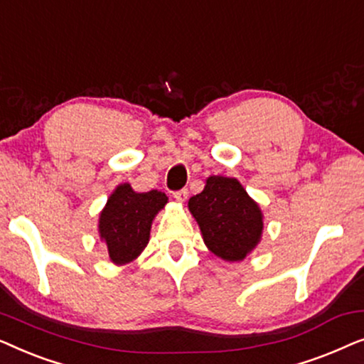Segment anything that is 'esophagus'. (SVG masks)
<instances>
[{
    "instance_id": "1",
    "label": "esophagus",
    "mask_w": 364,
    "mask_h": 364,
    "mask_svg": "<svg viewBox=\"0 0 364 364\" xmlns=\"http://www.w3.org/2000/svg\"><path fill=\"white\" fill-rule=\"evenodd\" d=\"M173 198H176V200L178 202V203H183L188 198V192H187V188H182V191H177V192H173Z\"/></svg>"
}]
</instances>
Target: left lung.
Wrapping results in <instances>:
<instances>
[{
    "instance_id": "1",
    "label": "left lung",
    "mask_w": 364,
    "mask_h": 364,
    "mask_svg": "<svg viewBox=\"0 0 364 364\" xmlns=\"http://www.w3.org/2000/svg\"><path fill=\"white\" fill-rule=\"evenodd\" d=\"M188 210L198 223L203 243L225 262H242L262 240L263 213L237 178L210 176Z\"/></svg>"
}]
</instances>
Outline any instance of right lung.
<instances>
[{"label": "right lung", "instance_id": "1", "mask_svg": "<svg viewBox=\"0 0 364 364\" xmlns=\"http://www.w3.org/2000/svg\"><path fill=\"white\" fill-rule=\"evenodd\" d=\"M168 202L159 191L136 192L131 183H119L99 213L97 230L114 265H127L147 247L152 222Z\"/></svg>", "mask_w": 364, "mask_h": 364}]
</instances>
